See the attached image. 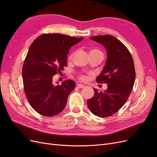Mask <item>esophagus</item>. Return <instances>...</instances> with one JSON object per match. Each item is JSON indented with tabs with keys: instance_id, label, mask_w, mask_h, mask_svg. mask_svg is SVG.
<instances>
[{
	"instance_id": "34e87169",
	"label": "esophagus",
	"mask_w": 157,
	"mask_h": 157,
	"mask_svg": "<svg viewBox=\"0 0 157 157\" xmlns=\"http://www.w3.org/2000/svg\"><path fill=\"white\" fill-rule=\"evenodd\" d=\"M77 86L79 88H84V85H83L82 84H77Z\"/></svg>"
}]
</instances>
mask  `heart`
<instances>
[{
	"label": "heart",
	"instance_id": "1",
	"mask_svg": "<svg viewBox=\"0 0 157 157\" xmlns=\"http://www.w3.org/2000/svg\"><path fill=\"white\" fill-rule=\"evenodd\" d=\"M95 51H99V50H96V49H93V50H90V52H95ZM73 53L69 55V56L68 59H71L73 58ZM79 78H80V80H85L86 79V76H84V75H80V76H79Z\"/></svg>",
	"mask_w": 157,
	"mask_h": 157
}]
</instances>
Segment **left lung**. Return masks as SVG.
<instances>
[{
    "mask_svg": "<svg viewBox=\"0 0 157 157\" xmlns=\"http://www.w3.org/2000/svg\"><path fill=\"white\" fill-rule=\"evenodd\" d=\"M105 46L107 59L101 73L96 78L99 83H106L105 92L94 88V95L87 100L94 115L107 117L116 113L124 105L134 86L136 71L134 60L129 50L117 38L111 35L90 37Z\"/></svg>",
    "mask_w": 157,
    "mask_h": 157,
    "instance_id": "1",
    "label": "left lung"
}]
</instances>
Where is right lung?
Listing matches in <instances>:
<instances>
[{"instance_id":"right-lung-1","label":"right lung","mask_w":157,"mask_h":157,"mask_svg":"<svg viewBox=\"0 0 157 157\" xmlns=\"http://www.w3.org/2000/svg\"><path fill=\"white\" fill-rule=\"evenodd\" d=\"M82 39L48 33L38 36L30 46L23 63L22 77L27 100L38 113L53 117L64 109L75 82L69 79L55 85L52 78L67 66L71 47Z\"/></svg>"}]
</instances>
